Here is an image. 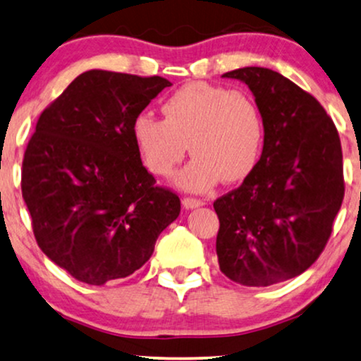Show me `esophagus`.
Returning <instances> with one entry per match:
<instances>
[{"mask_svg": "<svg viewBox=\"0 0 361 361\" xmlns=\"http://www.w3.org/2000/svg\"><path fill=\"white\" fill-rule=\"evenodd\" d=\"M204 204H205L204 200L195 199V197H184V199H182V205H184L185 209H197V207H200Z\"/></svg>", "mask_w": 361, "mask_h": 361, "instance_id": "esophagus-1", "label": "esophagus"}]
</instances>
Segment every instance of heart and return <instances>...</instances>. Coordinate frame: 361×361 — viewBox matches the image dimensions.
<instances>
[{
    "label": "heart",
    "mask_w": 361,
    "mask_h": 361,
    "mask_svg": "<svg viewBox=\"0 0 361 361\" xmlns=\"http://www.w3.org/2000/svg\"><path fill=\"white\" fill-rule=\"evenodd\" d=\"M164 120L142 113L133 123V136L145 166L167 176L184 159H192L177 176V184L205 190L216 179L236 182L253 169L263 146L258 108L241 92L192 82L172 93L162 105Z\"/></svg>",
    "instance_id": "heart-1"
}]
</instances>
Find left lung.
<instances>
[{"label": "left lung", "mask_w": 361, "mask_h": 361, "mask_svg": "<svg viewBox=\"0 0 361 361\" xmlns=\"http://www.w3.org/2000/svg\"><path fill=\"white\" fill-rule=\"evenodd\" d=\"M263 118V154L243 184L214 202L216 256L226 278L269 286L310 268L332 235L345 195L342 145L309 92L264 67H243Z\"/></svg>", "instance_id": "8db88e82"}]
</instances>
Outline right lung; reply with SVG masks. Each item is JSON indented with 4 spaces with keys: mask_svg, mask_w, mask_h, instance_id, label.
I'll list each match as a JSON object with an SVG mask.
<instances>
[{
    "mask_svg": "<svg viewBox=\"0 0 361 361\" xmlns=\"http://www.w3.org/2000/svg\"><path fill=\"white\" fill-rule=\"evenodd\" d=\"M171 85L88 71L39 116L23 159V199L39 248L80 283L135 273L179 216V195L156 184L133 136L136 118Z\"/></svg>",
    "mask_w": 361,
    "mask_h": 361,
    "instance_id": "right-lung-1",
    "label": "right lung"
}]
</instances>
